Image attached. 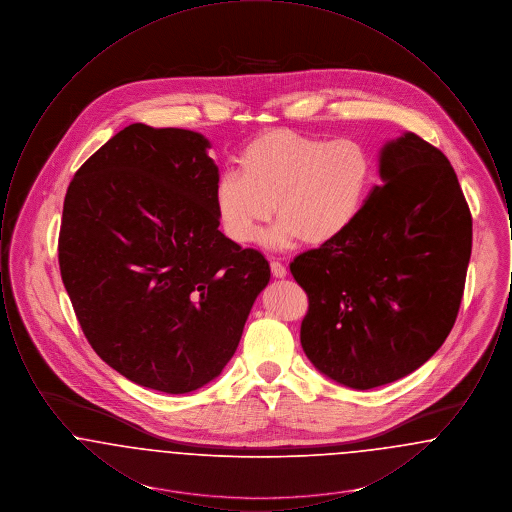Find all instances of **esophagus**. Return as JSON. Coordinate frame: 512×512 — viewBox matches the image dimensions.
Masks as SVG:
<instances>
[{
  "label": "esophagus",
  "instance_id": "obj_1",
  "mask_svg": "<svg viewBox=\"0 0 512 512\" xmlns=\"http://www.w3.org/2000/svg\"><path fill=\"white\" fill-rule=\"evenodd\" d=\"M270 270H272V276H276V278H284L288 274L286 267L282 263H278V261L270 263Z\"/></svg>",
  "mask_w": 512,
  "mask_h": 512
}]
</instances>
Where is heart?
<instances>
[{"label":"heart","mask_w":512,"mask_h":512,"mask_svg":"<svg viewBox=\"0 0 512 512\" xmlns=\"http://www.w3.org/2000/svg\"><path fill=\"white\" fill-rule=\"evenodd\" d=\"M238 163L242 174L224 172L215 188L217 217L238 244L259 240L274 203L280 222L270 230L268 244H330L359 219L374 176L372 157L361 142L288 128L253 138Z\"/></svg>","instance_id":"b5f03b06"}]
</instances>
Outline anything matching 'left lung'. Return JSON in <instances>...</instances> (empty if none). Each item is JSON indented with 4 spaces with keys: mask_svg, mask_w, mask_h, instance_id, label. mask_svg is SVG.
<instances>
[{
    "mask_svg": "<svg viewBox=\"0 0 512 512\" xmlns=\"http://www.w3.org/2000/svg\"><path fill=\"white\" fill-rule=\"evenodd\" d=\"M378 171L353 226L290 265L309 297L305 355L353 390L395 382L438 351L472 251L470 209L438 147L403 132L380 149Z\"/></svg>",
    "mask_w": 512,
    "mask_h": 512,
    "instance_id": "left-lung-1",
    "label": "left lung"
}]
</instances>
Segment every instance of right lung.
I'll return each instance as SVG.
<instances>
[{
  "label": "right lung",
  "mask_w": 512,
  "mask_h": 512,
  "mask_svg": "<svg viewBox=\"0 0 512 512\" xmlns=\"http://www.w3.org/2000/svg\"><path fill=\"white\" fill-rule=\"evenodd\" d=\"M209 140L130 124L76 171L59 232L61 278L99 357L149 390L188 393L232 359L270 280L219 230Z\"/></svg>",
  "instance_id": "add662e5"
}]
</instances>
